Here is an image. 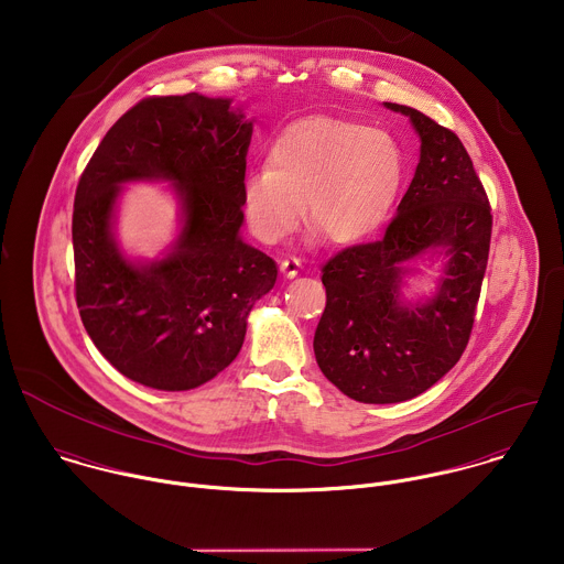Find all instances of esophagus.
Masks as SVG:
<instances>
[{
    "instance_id": "1",
    "label": "esophagus",
    "mask_w": 564,
    "mask_h": 564,
    "mask_svg": "<svg viewBox=\"0 0 564 564\" xmlns=\"http://www.w3.org/2000/svg\"><path fill=\"white\" fill-rule=\"evenodd\" d=\"M280 269H282V273H284V278H295L300 271H302V262L297 260V258H284L282 262H280Z\"/></svg>"
}]
</instances>
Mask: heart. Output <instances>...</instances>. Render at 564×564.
I'll return each mask as SVG.
<instances>
[{
	"mask_svg": "<svg viewBox=\"0 0 564 564\" xmlns=\"http://www.w3.org/2000/svg\"><path fill=\"white\" fill-rule=\"evenodd\" d=\"M404 182V155L387 133L341 118H308L284 129L269 166L242 177V205L253 231L278 242L306 212L330 245L368 240L387 220Z\"/></svg>",
	"mask_w": 564,
	"mask_h": 564,
	"instance_id": "obj_1",
	"label": "heart"
}]
</instances>
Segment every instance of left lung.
Instances as JSON below:
<instances>
[{
	"label": "left lung",
	"instance_id": "1",
	"mask_svg": "<svg viewBox=\"0 0 564 564\" xmlns=\"http://www.w3.org/2000/svg\"><path fill=\"white\" fill-rule=\"evenodd\" d=\"M382 105L409 118L420 162L384 236L322 269L326 311L313 341L324 376L368 404L411 400L459 361L492 231L488 196L459 138L417 109ZM435 259L445 262L436 291L409 299L408 278Z\"/></svg>",
	"mask_w": 564,
	"mask_h": 564
}]
</instances>
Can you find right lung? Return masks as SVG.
Instances as JSON below:
<instances>
[{
	"label": "right lung",
	"mask_w": 564,
	"mask_h": 564,
	"mask_svg": "<svg viewBox=\"0 0 564 564\" xmlns=\"http://www.w3.org/2000/svg\"><path fill=\"white\" fill-rule=\"evenodd\" d=\"M251 133L231 98H147L109 129L78 182L80 319L100 355L144 387L188 391L223 372L256 302L275 286V260L240 234ZM129 183H169L178 198V236L155 259L131 257L117 240Z\"/></svg>",
	"instance_id": "obj_1"
}]
</instances>
